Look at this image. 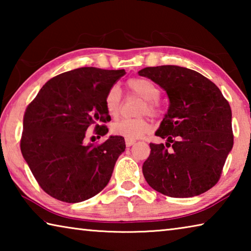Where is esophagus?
Instances as JSON below:
<instances>
[{
  "instance_id": "34e87169",
  "label": "esophagus",
  "mask_w": 251,
  "mask_h": 251,
  "mask_svg": "<svg viewBox=\"0 0 251 251\" xmlns=\"http://www.w3.org/2000/svg\"><path fill=\"white\" fill-rule=\"evenodd\" d=\"M125 144H126V146L127 147H130V146H133L134 144H135V141H133V139H125Z\"/></svg>"
}]
</instances>
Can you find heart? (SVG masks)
<instances>
[{
    "label": "heart",
    "mask_w": 251,
    "mask_h": 251,
    "mask_svg": "<svg viewBox=\"0 0 251 251\" xmlns=\"http://www.w3.org/2000/svg\"><path fill=\"white\" fill-rule=\"evenodd\" d=\"M127 87L130 92L141 96L146 100L144 112L151 115H157L159 112L156 100L159 97V88L151 80L143 77L130 78L127 82ZM122 94L118 86L110 87L105 96V108L108 115L112 117L117 116L121 107ZM151 128V125L146 118H136V120H121L112 124L110 130L114 135L122 136L127 139H136L142 137Z\"/></svg>",
    "instance_id": "obj_1"
}]
</instances>
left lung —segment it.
<instances>
[{
    "label": "left lung",
    "mask_w": 251,
    "mask_h": 251,
    "mask_svg": "<svg viewBox=\"0 0 251 251\" xmlns=\"http://www.w3.org/2000/svg\"><path fill=\"white\" fill-rule=\"evenodd\" d=\"M138 75L159 85L169 99L155 135L166 138L172 150L150 144L151 155L143 165L148 185L176 198L207 192L219 180L233 145L227 100L211 80L186 67H145Z\"/></svg>",
    "instance_id": "8db88e82"
}]
</instances>
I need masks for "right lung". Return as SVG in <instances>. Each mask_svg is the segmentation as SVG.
Instances as JSON below:
<instances>
[{"instance_id":"obj_1","label":"right lung","mask_w":251,"mask_h":251,"mask_svg":"<svg viewBox=\"0 0 251 251\" xmlns=\"http://www.w3.org/2000/svg\"><path fill=\"white\" fill-rule=\"evenodd\" d=\"M125 70L80 67L50 78L25 110L21 151L41 188L65 202H79L103 190L126 145L109 136L85 144L88 127L107 134L105 96Z\"/></svg>"}]
</instances>
